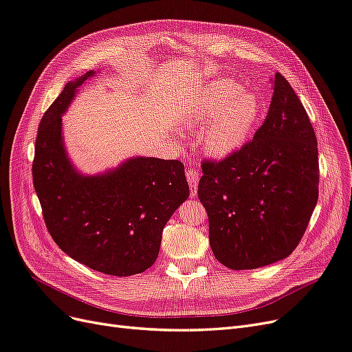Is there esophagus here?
Returning a JSON list of instances; mask_svg holds the SVG:
<instances>
[{
	"instance_id": "esophagus-1",
	"label": "esophagus",
	"mask_w": 352,
	"mask_h": 352,
	"mask_svg": "<svg viewBox=\"0 0 352 352\" xmlns=\"http://www.w3.org/2000/svg\"><path fill=\"white\" fill-rule=\"evenodd\" d=\"M186 180L190 188V195L195 197L197 195V189H198V182H199V173L197 168H188L186 170Z\"/></svg>"
}]
</instances>
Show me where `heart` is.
I'll list each match as a JSON object with an SVG mask.
<instances>
[{"label":"heart","instance_id":"1","mask_svg":"<svg viewBox=\"0 0 352 352\" xmlns=\"http://www.w3.org/2000/svg\"><path fill=\"white\" fill-rule=\"evenodd\" d=\"M260 117V101L241 92L238 83L220 79L210 83L185 113L189 127H202L201 145L211 157L223 158L247 142Z\"/></svg>","mask_w":352,"mask_h":352}]
</instances>
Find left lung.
<instances>
[{"instance_id":"left-lung-1","label":"left lung","mask_w":352,"mask_h":352,"mask_svg":"<svg viewBox=\"0 0 352 352\" xmlns=\"http://www.w3.org/2000/svg\"><path fill=\"white\" fill-rule=\"evenodd\" d=\"M201 167L198 198L208 214L212 254L223 265L252 270L292 254L317 204L320 173L313 124L279 72L254 140Z\"/></svg>"}]
</instances>
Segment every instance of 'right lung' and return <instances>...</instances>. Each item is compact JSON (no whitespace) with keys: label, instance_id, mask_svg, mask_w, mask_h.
<instances>
[{"label":"right lung","instance_id":"add662e5","mask_svg":"<svg viewBox=\"0 0 352 352\" xmlns=\"http://www.w3.org/2000/svg\"><path fill=\"white\" fill-rule=\"evenodd\" d=\"M94 73L69 82L42 117L32 176L50 235L69 257L104 274L132 276L157 260L163 229L189 186L179 160L135 157L97 176L73 167L61 116Z\"/></svg>","mask_w":352,"mask_h":352}]
</instances>
